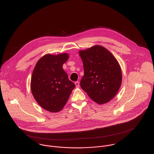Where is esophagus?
Here are the masks:
<instances>
[{"label":"esophagus","instance_id":"1","mask_svg":"<svg viewBox=\"0 0 154 154\" xmlns=\"http://www.w3.org/2000/svg\"><path fill=\"white\" fill-rule=\"evenodd\" d=\"M75 84L76 88H79V82H78V81L75 82Z\"/></svg>","mask_w":154,"mask_h":154}]
</instances>
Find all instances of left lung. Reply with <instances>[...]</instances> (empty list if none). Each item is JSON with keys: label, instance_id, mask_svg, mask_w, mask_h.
Here are the masks:
<instances>
[{"label": "left lung", "instance_id": "8db88e82", "mask_svg": "<svg viewBox=\"0 0 154 154\" xmlns=\"http://www.w3.org/2000/svg\"><path fill=\"white\" fill-rule=\"evenodd\" d=\"M79 54L84 69L81 87L97 103H108L116 95L122 84V70L117 60L100 45L81 50Z\"/></svg>", "mask_w": 154, "mask_h": 154}]
</instances>
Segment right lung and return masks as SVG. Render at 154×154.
<instances>
[{"instance_id": "obj_1", "label": "right lung", "mask_w": 154, "mask_h": 154, "mask_svg": "<svg viewBox=\"0 0 154 154\" xmlns=\"http://www.w3.org/2000/svg\"><path fill=\"white\" fill-rule=\"evenodd\" d=\"M68 58L66 53L46 54L33 70L31 81L32 95L38 104L50 112L62 110L75 87L62 67Z\"/></svg>"}]
</instances>
